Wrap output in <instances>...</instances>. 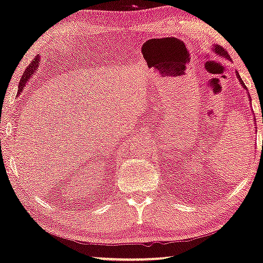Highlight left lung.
<instances>
[{
    "label": "left lung",
    "mask_w": 263,
    "mask_h": 263,
    "mask_svg": "<svg viewBox=\"0 0 263 263\" xmlns=\"http://www.w3.org/2000/svg\"><path fill=\"white\" fill-rule=\"evenodd\" d=\"M212 51H213V52H215V53L217 54V56H219V57H223V58H228V60H229V54H228V52H227L226 50H223V47L218 46V45H215V46L212 47ZM236 77H238L239 82H240V84H241V85H242V87H245V89H248V87L245 86L244 82H242V80H241L240 76H239V74H236Z\"/></svg>",
    "instance_id": "1"
}]
</instances>
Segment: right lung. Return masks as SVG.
<instances>
[{"label": "right lung", "mask_w": 263, "mask_h": 263, "mask_svg": "<svg viewBox=\"0 0 263 263\" xmlns=\"http://www.w3.org/2000/svg\"><path fill=\"white\" fill-rule=\"evenodd\" d=\"M39 61H40V58H39V56L35 57L34 61H32V62L30 63V66H29V67L27 68V70H25V73L23 74L21 83H19V91H22V90L24 89L25 84H27V82L29 80V78H30L31 74L35 72V69H36V67L39 66Z\"/></svg>", "instance_id": "right-lung-1"}]
</instances>
